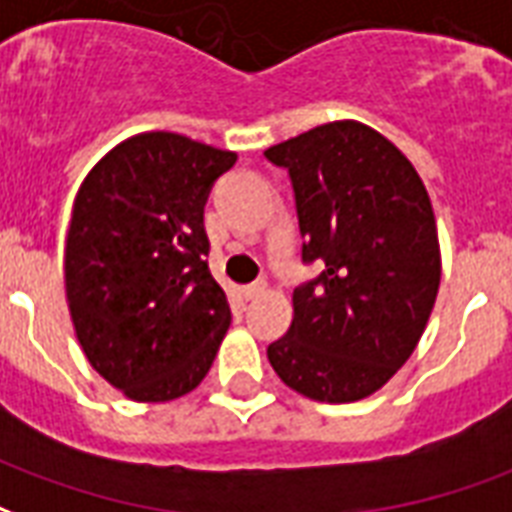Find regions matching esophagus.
<instances>
[{"mask_svg": "<svg viewBox=\"0 0 512 512\" xmlns=\"http://www.w3.org/2000/svg\"><path fill=\"white\" fill-rule=\"evenodd\" d=\"M266 290H268L266 282H252V285L244 287V298L246 301H252V298H260V295L266 293Z\"/></svg>", "mask_w": 512, "mask_h": 512, "instance_id": "esophagus-1", "label": "esophagus"}]
</instances>
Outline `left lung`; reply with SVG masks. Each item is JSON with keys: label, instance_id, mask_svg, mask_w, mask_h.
Here are the masks:
<instances>
[{"label": "left lung", "instance_id": "8db88e82", "mask_svg": "<svg viewBox=\"0 0 512 512\" xmlns=\"http://www.w3.org/2000/svg\"><path fill=\"white\" fill-rule=\"evenodd\" d=\"M287 170L304 263L293 323L268 361L293 391L344 404L380 391L410 358L439 290V241L429 192L391 140L358 121H331L276 143Z\"/></svg>", "mask_w": 512, "mask_h": 512}]
</instances>
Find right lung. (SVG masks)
<instances>
[{
	"label": "right lung",
	"mask_w": 512,
	"mask_h": 512,
	"mask_svg": "<svg viewBox=\"0 0 512 512\" xmlns=\"http://www.w3.org/2000/svg\"><path fill=\"white\" fill-rule=\"evenodd\" d=\"M233 151L143 132L83 179L64 246L75 336L94 369L132 401L195 391L230 325L208 271L203 208Z\"/></svg>",
	"instance_id": "right-lung-1"
}]
</instances>
